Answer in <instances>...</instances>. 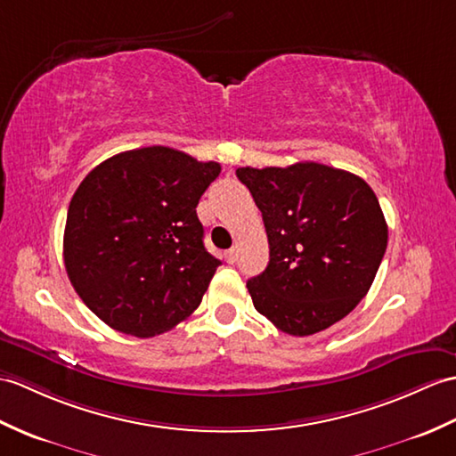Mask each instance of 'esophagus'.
<instances>
[{
	"label": "esophagus",
	"instance_id": "34e87169",
	"mask_svg": "<svg viewBox=\"0 0 456 456\" xmlns=\"http://www.w3.org/2000/svg\"><path fill=\"white\" fill-rule=\"evenodd\" d=\"M237 258H239V252H237V248H229V250L225 252V260H227L229 264H235V262H237Z\"/></svg>",
	"mask_w": 456,
	"mask_h": 456
}]
</instances>
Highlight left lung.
<instances>
[{"mask_svg": "<svg viewBox=\"0 0 456 456\" xmlns=\"http://www.w3.org/2000/svg\"><path fill=\"white\" fill-rule=\"evenodd\" d=\"M262 211L270 262L247 281L254 309L291 336L342 321L385 256L388 227L363 178L321 163L237 168Z\"/></svg>", "mask_w": 456, "mask_h": 456, "instance_id": "left-lung-1", "label": "left lung"}]
</instances>
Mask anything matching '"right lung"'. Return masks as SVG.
<instances>
[{
	"mask_svg": "<svg viewBox=\"0 0 456 456\" xmlns=\"http://www.w3.org/2000/svg\"><path fill=\"white\" fill-rule=\"evenodd\" d=\"M219 173V163L153 145L114 155L83 178L63 262L102 322L151 338L198 309L221 262L204 247L196 206Z\"/></svg>",
	"mask_w": 456,
	"mask_h": 456,
	"instance_id": "1",
	"label": "right lung"
}]
</instances>
